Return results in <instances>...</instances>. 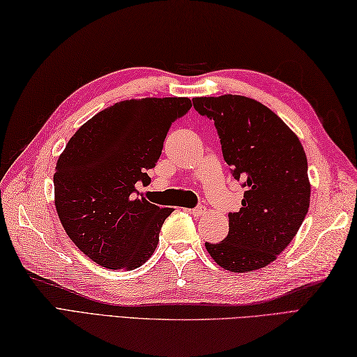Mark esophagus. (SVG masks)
Instances as JSON below:
<instances>
[{"label":"esophagus","mask_w":357,"mask_h":357,"mask_svg":"<svg viewBox=\"0 0 357 357\" xmlns=\"http://www.w3.org/2000/svg\"><path fill=\"white\" fill-rule=\"evenodd\" d=\"M205 213H206V208L204 205H199L193 209H190V214H193L195 217H202Z\"/></svg>","instance_id":"esophagus-1"}]
</instances>
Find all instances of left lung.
Returning <instances> with one entry per match:
<instances>
[{"mask_svg": "<svg viewBox=\"0 0 357 357\" xmlns=\"http://www.w3.org/2000/svg\"><path fill=\"white\" fill-rule=\"evenodd\" d=\"M200 116L214 121L225 161L245 188L229 234L205 243L218 266L248 273L268 266L287 249L309 209L307 160L297 135L278 114L250 98H195Z\"/></svg>", "mask_w": 357, "mask_h": 357, "instance_id": "8db88e82", "label": "left lung"}]
</instances>
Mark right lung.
Instances as JSON below:
<instances>
[{
  "mask_svg": "<svg viewBox=\"0 0 357 357\" xmlns=\"http://www.w3.org/2000/svg\"><path fill=\"white\" fill-rule=\"evenodd\" d=\"M188 98L122 100L86 122L69 140L54 173L60 222L87 258L109 270H134L157 249L172 208L140 197L172 123Z\"/></svg>",
  "mask_w": 357,
  "mask_h": 357,
  "instance_id": "add662e5",
  "label": "right lung"
}]
</instances>
